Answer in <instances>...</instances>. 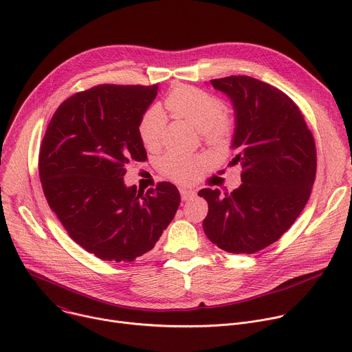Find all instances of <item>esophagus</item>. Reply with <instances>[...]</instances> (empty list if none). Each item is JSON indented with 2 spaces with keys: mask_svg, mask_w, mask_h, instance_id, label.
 <instances>
[{
  "mask_svg": "<svg viewBox=\"0 0 352 352\" xmlns=\"http://www.w3.org/2000/svg\"><path fill=\"white\" fill-rule=\"evenodd\" d=\"M179 193H181L182 200H189V199H192L196 195V190L195 189H189V188H181Z\"/></svg>",
  "mask_w": 352,
  "mask_h": 352,
  "instance_id": "1",
  "label": "esophagus"
}]
</instances>
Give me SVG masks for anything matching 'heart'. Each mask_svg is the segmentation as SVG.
Here are the masks:
<instances>
[{
	"label": "heart",
	"instance_id": "1",
	"mask_svg": "<svg viewBox=\"0 0 352 352\" xmlns=\"http://www.w3.org/2000/svg\"><path fill=\"white\" fill-rule=\"evenodd\" d=\"M164 104L171 116L189 121L212 144L224 143L231 133V120L224 114V103L209 91L178 86L167 96ZM166 125L167 117L159 107L153 106L144 111L139 122V136L147 148L162 144ZM162 168L168 177L185 182L193 178L196 163L190 157L168 153L162 160Z\"/></svg>",
	"mask_w": 352,
	"mask_h": 352
}]
</instances>
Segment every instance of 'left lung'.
<instances>
[{
    "label": "left lung",
    "instance_id": "1",
    "mask_svg": "<svg viewBox=\"0 0 352 352\" xmlns=\"http://www.w3.org/2000/svg\"><path fill=\"white\" fill-rule=\"evenodd\" d=\"M234 110L230 166L242 184L231 193L205 188L208 238L231 254H254L276 242L304 210L316 174L312 132L292 100L250 76L210 80Z\"/></svg>",
    "mask_w": 352,
    "mask_h": 352
}]
</instances>
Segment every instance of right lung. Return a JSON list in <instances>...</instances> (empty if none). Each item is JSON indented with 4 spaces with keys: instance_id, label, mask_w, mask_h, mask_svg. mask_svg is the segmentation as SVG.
Instances as JSON below:
<instances>
[{
    "instance_id": "add662e5",
    "label": "right lung",
    "mask_w": 352,
    "mask_h": 352,
    "mask_svg": "<svg viewBox=\"0 0 352 352\" xmlns=\"http://www.w3.org/2000/svg\"><path fill=\"white\" fill-rule=\"evenodd\" d=\"M159 86L100 85L67 98L48 124L38 174L48 206L89 254L132 262L153 249L181 202L175 185L126 186L131 160H146L139 122Z\"/></svg>"
}]
</instances>
